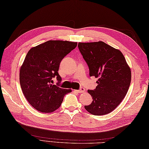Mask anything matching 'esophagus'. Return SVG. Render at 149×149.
<instances>
[{"label": "esophagus", "instance_id": "esophagus-1", "mask_svg": "<svg viewBox=\"0 0 149 149\" xmlns=\"http://www.w3.org/2000/svg\"><path fill=\"white\" fill-rule=\"evenodd\" d=\"M75 91H76V92H77V93H83V92H84L85 89H84V88L81 87L79 90H75Z\"/></svg>", "mask_w": 149, "mask_h": 149}]
</instances>
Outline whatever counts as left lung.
<instances>
[{
    "mask_svg": "<svg viewBox=\"0 0 149 149\" xmlns=\"http://www.w3.org/2000/svg\"><path fill=\"white\" fill-rule=\"evenodd\" d=\"M78 47L89 67L90 77L98 78L95 89L88 90L92 102L84 108L94 115L108 114L127 94L131 80V69L119 50L103 42L79 43Z\"/></svg>",
    "mask_w": 149,
    "mask_h": 149,
    "instance_id": "left-lung-1",
    "label": "left lung"
}]
</instances>
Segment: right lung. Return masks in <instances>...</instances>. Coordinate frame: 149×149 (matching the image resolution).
Wrapping results in <instances>:
<instances>
[{
	"label": "right lung",
	"instance_id": "add662e5",
	"mask_svg": "<svg viewBox=\"0 0 149 149\" xmlns=\"http://www.w3.org/2000/svg\"><path fill=\"white\" fill-rule=\"evenodd\" d=\"M77 42L50 40L31 49L20 70L22 90L34 109L51 113L61 106L70 89L59 87L61 77L58 74L61 60L77 47ZM56 77L58 83L52 85Z\"/></svg>",
	"mask_w": 149,
	"mask_h": 149
}]
</instances>
